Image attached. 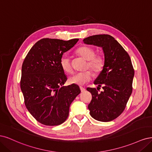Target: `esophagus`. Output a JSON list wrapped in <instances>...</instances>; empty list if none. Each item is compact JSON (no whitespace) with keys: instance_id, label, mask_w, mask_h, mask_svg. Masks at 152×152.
I'll return each instance as SVG.
<instances>
[{"instance_id":"1","label":"esophagus","mask_w":152,"mask_h":152,"mask_svg":"<svg viewBox=\"0 0 152 152\" xmlns=\"http://www.w3.org/2000/svg\"><path fill=\"white\" fill-rule=\"evenodd\" d=\"M80 90H81V92H84L85 91V88H83V87H80Z\"/></svg>"}]
</instances>
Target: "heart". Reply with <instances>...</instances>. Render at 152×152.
<instances>
[{
    "instance_id": "b5f03b06",
    "label": "heart",
    "mask_w": 152,
    "mask_h": 152,
    "mask_svg": "<svg viewBox=\"0 0 152 152\" xmlns=\"http://www.w3.org/2000/svg\"><path fill=\"white\" fill-rule=\"evenodd\" d=\"M76 53L88 61L87 69L90 68L94 72L95 74H99L104 69L105 65L104 58L100 54H95V51L94 48L87 46L80 47L77 49ZM60 65L65 72L69 74L72 72L73 69L71 62L67 56L64 55L61 57ZM93 76L94 75L91 71L77 72L69 78V83L70 84L80 86L84 85L91 80Z\"/></svg>"
}]
</instances>
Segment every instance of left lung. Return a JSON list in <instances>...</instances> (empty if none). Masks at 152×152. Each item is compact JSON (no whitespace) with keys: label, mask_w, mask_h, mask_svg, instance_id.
<instances>
[{"label":"left lung","mask_w":152,"mask_h":152,"mask_svg":"<svg viewBox=\"0 0 152 152\" xmlns=\"http://www.w3.org/2000/svg\"><path fill=\"white\" fill-rule=\"evenodd\" d=\"M85 43L102 47L105 65L94 81L96 88L86 89L92 95L88 106L93 118L102 122L116 119L124 110L133 91L134 71L130 57L120 43L109 35H96L83 40ZM102 86L103 92H98Z\"/></svg>","instance_id":"1"}]
</instances>
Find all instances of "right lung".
I'll list each match as a JSON object with an SVG mask.
<instances>
[{"mask_svg":"<svg viewBox=\"0 0 152 152\" xmlns=\"http://www.w3.org/2000/svg\"><path fill=\"white\" fill-rule=\"evenodd\" d=\"M78 40L42 38L32 47L23 61L20 86L24 104L43 125L63 123L69 115L72 102L80 94L76 85L62 86L67 77L60 65L63 53Z\"/></svg>","mask_w":152,"mask_h":152,"instance_id":"1","label":"right lung"}]
</instances>
